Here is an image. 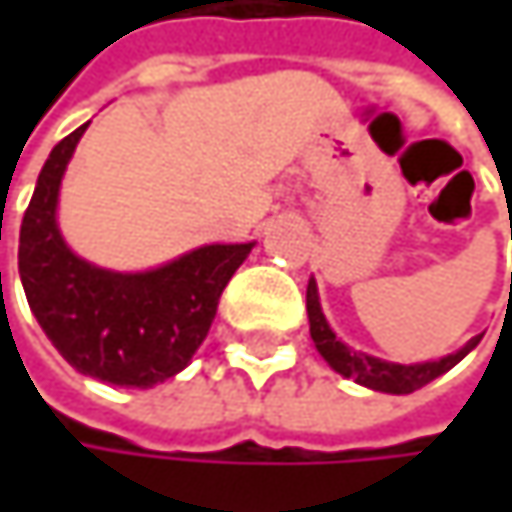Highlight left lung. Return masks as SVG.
<instances>
[{"instance_id":"8db88e82","label":"left lung","mask_w":512,"mask_h":512,"mask_svg":"<svg viewBox=\"0 0 512 512\" xmlns=\"http://www.w3.org/2000/svg\"><path fill=\"white\" fill-rule=\"evenodd\" d=\"M305 305H308V323H311V338L317 344V353L329 361L332 370H338L341 376L347 379H356L358 385L364 388H373V391H385V394H412L418 388H424L427 382H433L436 376L448 373L454 364H460L462 358L468 356L483 335L471 338L462 350L451 353V356L439 358V361H421V364H394V361H382V358L364 356L350 350L347 344H341L335 338V332L329 329L326 317H323V308H320V296H317V284L314 278L308 281V296H305Z\"/></svg>"}]
</instances>
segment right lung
Wrapping results in <instances>:
<instances>
[{"label":"right lung","instance_id":"right-lung-1","mask_svg":"<svg viewBox=\"0 0 512 512\" xmlns=\"http://www.w3.org/2000/svg\"><path fill=\"white\" fill-rule=\"evenodd\" d=\"M85 127L64 136L38 174L20 225L23 290L52 347L79 373L154 388L192 361L255 243L201 246L151 272H112L73 255L58 234L55 204Z\"/></svg>","mask_w":512,"mask_h":512}]
</instances>
